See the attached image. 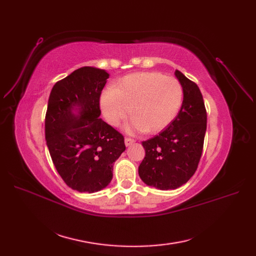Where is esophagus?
Here are the masks:
<instances>
[{"label": "esophagus", "mask_w": 256, "mask_h": 256, "mask_svg": "<svg viewBox=\"0 0 256 256\" xmlns=\"http://www.w3.org/2000/svg\"><path fill=\"white\" fill-rule=\"evenodd\" d=\"M134 138H125V144H126V146H130L131 144H134Z\"/></svg>", "instance_id": "34e87169"}]
</instances>
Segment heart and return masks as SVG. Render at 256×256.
I'll return each mask as SVG.
<instances>
[{
    "instance_id": "heart-1",
    "label": "heart",
    "mask_w": 256,
    "mask_h": 256,
    "mask_svg": "<svg viewBox=\"0 0 256 256\" xmlns=\"http://www.w3.org/2000/svg\"><path fill=\"white\" fill-rule=\"evenodd\" d=\"M182 86L173 76L161 72H136L122 76L114 88L106 90L100 106L106 122L118 126L134 115L128 128L156 134L177 115L182 102Z\"/></svg>"
}]
</instances>
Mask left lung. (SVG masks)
I'll return each instance as SVG.
<instances>
[{
  "label": "left lung",
  "mask_w": 256,
  "mask_h": 256,
  "mask_svg": "<svg viewBox=\"0 0 256 256\" xmlns=\"http://www.w3.org/2000/svg\"><path fill=\"white\" fill-rule=\"evenodd\" d=\"M175 74L184 92L182 108L164 130L142 142L145 157L138 166L141 180L160 190L180 187L196 173L207 127L206 108L198 86L180 70Z\"/></svg>",
  "instance_id": "left-lung-1"
}]
</instances>
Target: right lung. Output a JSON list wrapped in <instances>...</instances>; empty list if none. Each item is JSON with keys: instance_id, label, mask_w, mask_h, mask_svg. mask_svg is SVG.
Segmentation results:
<instances>
[{"instance_id": "add662e5", "label": "right lung", "mask_w": 256, "mask_h": 256, "mask_svg": "<svg viewBox=\"0 0 256 256\" xmlns=\"http://www.w3.org/2000/svg\"><path fill=\"white\" fill-rule=\"evenodd\" d=\"M108 78L104 69L81 67L54 84L49 96L44 134L50 156L62 180L79 192L106 188L126 150L124 136L99 118Z\"/></svg>"}]
</instances>
